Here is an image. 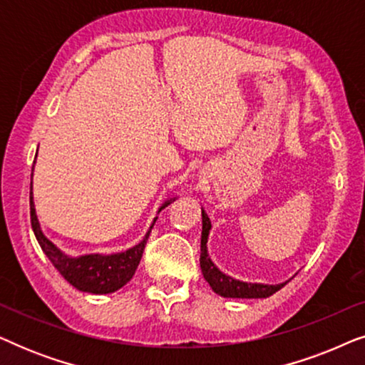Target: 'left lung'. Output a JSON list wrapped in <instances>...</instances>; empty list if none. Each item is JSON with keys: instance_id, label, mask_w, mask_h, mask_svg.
Here are the masks:
<instances>
[{"instance_id": "obj_1", "label": "left lung", "mask_w": 365, "mask_h": 365, "mask_svg": "<svg viewBox=\"0 0 365 365\" xmlns=\"http://www.w3.org/2000/svg\"><path fill=\"white\" fill-rule=\"evenodd\" d=\"M202 214V232H201V271L202 276L206 279L209 286L216 294L221 297H232V299H266L272 296L274 292H277L279 289L286 286V282L281 284H259V282H244L239 279H234L227 274H224L216 264L212 262V259L209 257L207 252V239L209 232H211V221H209L207 214L201 207Z\"/></svg>"}]
</instances>
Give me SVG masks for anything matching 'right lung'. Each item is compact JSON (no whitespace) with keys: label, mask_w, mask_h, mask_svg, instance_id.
Segmentation results:
<instances>
[{"label":"right lung","mask_w":365,"mask_h":365,"mask_svg":"<svg viewBox=\"0 0 365 365\" xmlns=\"http://www.w3.org/2000/svg\"><path fill=\"white\" fill-rule=\"evenodd\" d=\"M34 171V168H33ZM176 197L168 199L164 201L161 207L158 209V214L168 207ZM29 209H31V226L33 232L36 236L39 246H41L43 252L46 254L53 266L58 269L59 274L76 287L81 292L89 294H111L118 289H121L124 284L131 281L134 272L139 266V261L143 257L144 246L149 237V232L156 222L158 216L153 219V224L149 226L146 236L139 241L136 246L126 249L123 252H113V254H83V256L71 257L64 254L61 249L54 246L49 239L44 236L41 224L38 221L36 207H34L33 201V173H31V192H29Z\"/></svg>","instance_id":"right-lung-1"}]
</instances>
